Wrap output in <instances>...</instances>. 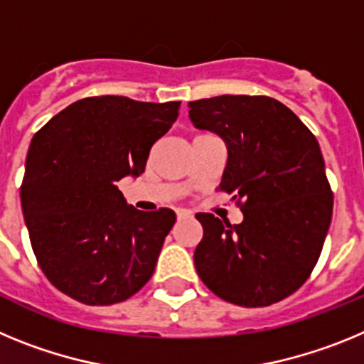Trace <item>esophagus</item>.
I'll return each mask as SVG.
<instances>
[{"label": "esophagus", "mask_w": 364, "mask_h": 364, "mask_svg": "<svg viewBox=\"0 0 364 364\" xmlns=\"http://www.w3.org/2000/svg\"><path fill=\"white\" fill-rule=\"evenodd\" d=\"M193 215L189 213V211H184V210H180V211H176V218H178V220H182V218H191Z\"/></svg>", "instance_id": "34e87169"}]
</instances>
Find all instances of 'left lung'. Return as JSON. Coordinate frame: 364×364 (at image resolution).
Masks as SVG:
<instances>
[{
  "mask_svg": "<svg viewBox=\"0 0 364 364\" xmlns=\"http://www.w3.org/2000/svg\"><path fill=\"white\" fill-rule=\"evenodd\" d=\"M197 129L228 147L220 189L244 220L197 213L204 237L195 268L208 288L237 306H269L310 277L332 222L333 195L317 138L269 96L224 95L189 102Z\"/></svg>",
  "mask_w": 364,
  "mask_h": 364,
  "instance_id": "obj_1",
  "label": "left lung"
}]
</instances>
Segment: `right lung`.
<instances>
[{
	"label": "right lung",
	"instance_id": "add662e5",
	"mask_svg": "<svg viewBox=\"0 0 364 364\" xmlns=\"http://www.w3.org/2000/svg\"><path fill=\"white\" fill-rule=\"evenodd\" d=\"M180 102L92 96L58 112L32 136L21 210L41 272L89 306L136 294L151 279L176 215L138 211L117 182L146 169Z\"/></svg>",
	"mask_w": 364,
	"mask_h": 364
}]
</instances>
